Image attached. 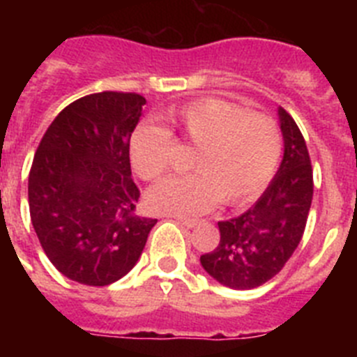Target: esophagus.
Masks as SVG:
<instances>
[{
	"label": "esophagus",
	"mask_w": 357,
	"mask_h": 357,
	"mask_svg": "<svg viewBox=\"0 0 357 357\" xmlns=\"http://www.w3.org/2000/svg\"><path fill=\"white\" fill-rule=\"evenodd\" d=\"M175 222L181 223V225L185 227V229H193V227L198 223L197 220H189V218H178V216L175 218Z\"/></svg>",
	"instance_id": "obj_1"
}]
</instances>
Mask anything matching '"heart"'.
Returning a JSON list of instances; mask_svg holds the SVG:
<instances>
[{"instance_id": "obj_1", "label": "heart", "mask_w": 357, "mask_h": 357, "mask_svg": "<svg viewBox=\"0 0 357 357\" xmlns=\"http://www.w3.org/2000/svg\"><path fill=\"white\" fill-rule=\"evenodd\" d=\"M182 139L197 148L191 175L168 176L146 193L150 209L176 216H197L216 206L254 200L279 168L282 135L272 118L245 107L204 98L172 112ZM173 135L157 123L143 121L132 132V168L153 181L169 166Z\"/></svg>"}]
</instances>
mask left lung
Masks as SVG:
<instances>
[{
    "label": "left lung",
    "mask_w": 357,
    "mask_h": 357,
    "mask_svg": "<svg viewBox=\"0 0 357 357\" xmlns=\"http://www.w3.org/2000/svg\"><path fill=\"white\" fill-rule=\"evenodd\" d=\"M284 155L273 181L248 211L218 222L220 243L200 257L220 284L254 289L284 268L301 243L313 200V169L307 146L291 116L277 110Z\"/></svg>",
    "instance_id": "left-lung-1"
}]
</instances>
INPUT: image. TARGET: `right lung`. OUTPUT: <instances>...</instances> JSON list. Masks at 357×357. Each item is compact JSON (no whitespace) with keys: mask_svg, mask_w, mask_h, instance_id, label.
<instances>
[{"mask_svg":"<svg viewBox=\"0 0 357 357\" xmlns=\"http://www.w3.org/2000/svg\"><path fill=\"white\" fill-rule=\"evenodd\" d=\"M144 103L114 91L80 98L53 119L31 162V225L53 266L80 284L127 275L157 223L134 214L128 143Z\"/></svg>","mask_w":357,"mask_h":357,"instance_id":"obj_1","label":"right lung"}]
</instances>
